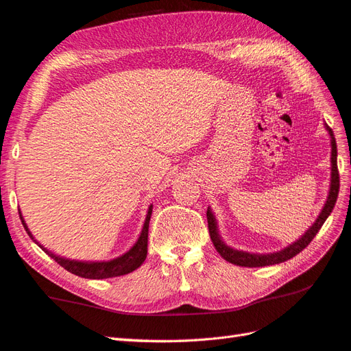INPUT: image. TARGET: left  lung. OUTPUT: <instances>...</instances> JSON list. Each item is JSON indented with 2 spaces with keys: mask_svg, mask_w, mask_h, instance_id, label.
Instances as JSON below:
<instances>
[{
  "mask_svg": "<svg viewBox=\"0 0 351 351\" xmlns=\"http://www.w3.org/2000/svg\"><path fill=\"white\" fill-rule=\"evenodd\" d=\"M329 136H331V145H332V154H331V162H332V169H331V190H329V196L326 199V204L321 212V215L317 217L315 224L307 230L306 234L297 240L295 243L290 244L289 247L277 252V253H271V254H252V253H246V252H239L231 249L228 246H226L224 243L221 241L218 231H217V224H215V218L212 215V212L208 209L206 210V218H208V228H209V236L212 243L217 249V252L224 258L227 262L239 265V267H249V268H256V267H268V265H275V263H281L289 261L291 258H294L295 254H299L304 247L309 246V243L313 240V237L317 234V231L321 230V227L324 226V222L326 221V218L331 214L335 202L338 197V192H339V174H338V167H337V143H335V137L332 133V129L326 127Z\"/></svg>",
  "mask_w": 351,
  "mask_h": 351,
  "instance_id": "8db88e82",
  "label": "left lung"
}]
</instances>
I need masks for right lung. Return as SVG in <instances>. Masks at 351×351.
I'll list each match as a JSON object with an SVG mask.
<instances>
[{"mask_svg": "<svg viewBox=\"0 0 351 351\" xmlns=\"http://www.w3.org/2000/svg\"><path fill=\"white\" fill-rule=\"evenodd\" d=\"M151 215H152V206L147 210L146 215V221L143 230L141 232L139 240L136 241L134 246L124 253L123 256L112 259L110 262H79V261H70L66 258H60L57 254L51 253L49 250H47L45 247H42L40 244L39 246L42 247L48 256H51L54 259L58 265H61L62 268L67 269L69 272L79 275L82 278H90V280H102V278H112V277H120V275H125L130 274L134 269H137L143 263V261L146 259L147 254V230H149V221H151ZM20 219H22V224L26 228L27 234L32 237L30 231L27 230L23 217L20 214ZM34 240V237H32Z\"/></svg>", "mask_w": 351, "mask_h": 351, "instance_id": "right-lung-1", "label": "right lung"}]
</instances>
